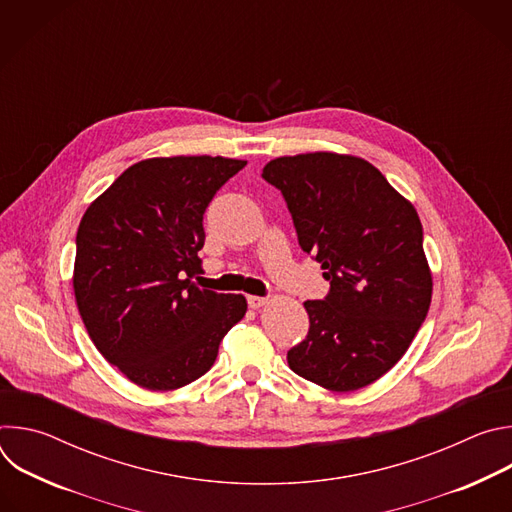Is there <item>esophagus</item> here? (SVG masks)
<instances>
[{"label":"esophagus","instance_id":"esophagus-1","mask_svg":"<svg viewBox=\"0 0 512 512\" xmlns=\"http://www.w3.org/2000/svg\"><path fill=\"white\" fill-rule=\"evenodd\" d=\"M247 304H249V308L257 310V308H261V306H265V304H267V298H261V296H249V298H247Z\"/></svg>","mask_w":512,"mask_h":512}]
</instances>
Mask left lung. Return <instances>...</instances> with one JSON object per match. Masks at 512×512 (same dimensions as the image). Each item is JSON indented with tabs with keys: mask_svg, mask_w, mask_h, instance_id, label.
<instances>
[{
	"mask_svg": "<svg viewBox=\"0 0 512 512\" xmlns=\"http://www.w3.org/2000/svg\"><path fill=\"white\" fill-rule=\"evenodd\" d=\"M300 247L322 263L330 291L304 304L308 336L289 369L346 393L391 371L431 304V271L417 210L367 160L330 152L271 160Z\"/></svg>",
	"mask_w": 512,
	"mask_h": 512,
	"instance_id": "obj_1",
	"label": "left lung"
}]
</instances>
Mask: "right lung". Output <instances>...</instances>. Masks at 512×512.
I'll return each mask as SVG.
<instances>
[{
	"instance_id": "1",
	"label": "right lung",
	"mask_w": 512,
	"mask_h": 512,
	"mask_svg": "<svg viewBox=\"0 0 512 512\" xmlns=\"http://www.w3.org/2000/svg\"><path fill=\"white\" fill-rule=\"evenodd\" d=\"M245 160L176 156L127 168L85 212L75 298L97 350L135 385L172 391L200 379L245 316L241 294L196 287L202 218Z\"/></svg>"
}]
</instances>
